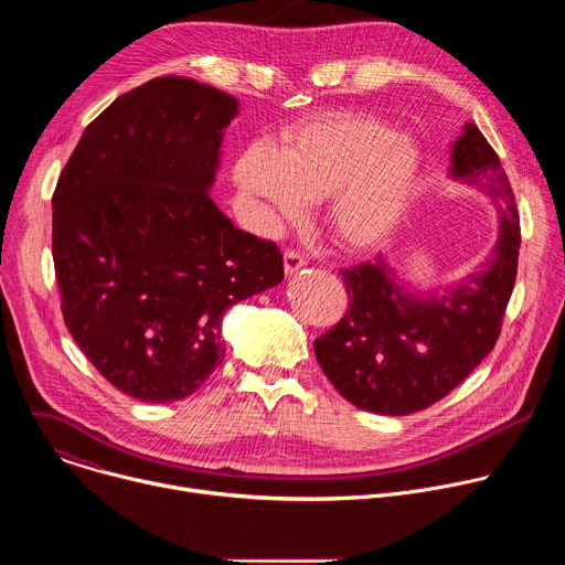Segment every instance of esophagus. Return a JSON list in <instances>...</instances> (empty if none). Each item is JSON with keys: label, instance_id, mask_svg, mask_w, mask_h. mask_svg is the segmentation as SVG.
<instances>
[{"label": "esophagus", "instance_id": "obj_1", "mask_svg": "<svg viewBox=\"0 0 565 565\" xmlns=\"http://www.w3.org/2000/svg\"><path fill=\"white\" fill-rule=\"evenodd\" d=\"M303 266H306V259H303L299 253L288 250V253L284 255V270H286V275H295V273H299Z\"/></svg>", "mask_w": 565, "mask_h": 565}]
</instances>
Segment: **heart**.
<instances>
[{"mask_svg":"<svg viewBox=\"0 0 565 565\" xmlns=\"http://www.w3.org/2000/svg\"><path fill=\"white\" fill-rule=\"evenodd\" d=\"M418 174L409 140L347 116L306 125L273 151L253 147L234 166L238 190L264 203L268 225L301 221L306 203L329 199V230L355 253L380 248L405 223Z\"/></svg>","mask_w":565,"mask_h":565,"instance_id":"1","label":"heart"}]
</instances>
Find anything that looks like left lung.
Masks as SVG:
<instances>
[{
	"label": "left lung",
	"mask_w": 565,
	"mask_h": 565,
	"mask_svg": "<svg viewBox=\"0 0 565 565\" xmlns=\"http://www.w3.org/2000/svg\"><path fill=\"white\" fill-rule=\"evenodd\" d=\"M449 177L492 201V257L438 292L402 281L386 257L342 270L349 310L315 340V358L351 405L380 416L431 407L486 358L501 333L519 264V212L492 145L473 122L449 145Z\"/></svg>",
	"instance_id": "8db88e82"
}]
</instances>
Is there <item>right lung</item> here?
I'll use <instances>...</instances> for the list:
<instances>
[{"instance_id": "add662e5", "label": "right lung", "mask_w": 565, "mask_h": 565, "mask_svg": "<svg viewBox=\"0 0 565 565\" xmlns=\"http://www.w3.org/2000/svg\"><path fill=\"white\" fill-rule=\"evenodd\" d=\"M238 100L181 75L116 98L53 194L64 324L98 373L140 402H174L223 362V312L284 279V257L210 190Z\"/></svg>"}]
</instances>
